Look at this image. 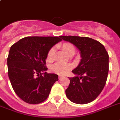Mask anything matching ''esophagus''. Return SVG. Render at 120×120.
I'll return each instance as SVG.
<instances>
[{"label": "esophagus", "mask_w": 120, "mask_h": 120, "mask_svg": "<svg viewBox=\"0 0 120 120\" xmlns=\"http://www.w3.org/2000/svg\"><path fill=\"white\" fill-rule=\"evenodd\" d=\"M63 77L62 76H59V77H58V79H59V80H61L62 79H63Z\"/></svg>", "instance_id": "34e87169"}]
</instances>
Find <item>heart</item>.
Masks as SVG:
<instances>
[{
  "mask_svg": "<svg viewBox=\"0 0 120 120\" xmlns=\"http://www.w3.org/2000/svg\"><path fill=\"white\" fill-rule=\"evenodd\" d=\"M64 50L65 52L68 55L70 53L72 52H75V48L71 43H65L62 45ZM55 52L54 48L52 49L49 50V53H48V59L49 60H52L53 56ZM71 65L70 64L64 63V62H57L55 63L52 66V70L53 71H54L55 73L60 74V75H64L67 73L68 71H69L71 69Z\"/></svg>",
  "mask_w": 120,
  "mask_h": 120,
  "instance_id": "heart-1",
  "label": "heart"
}]
</instances>
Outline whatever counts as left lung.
<instances>
[{
    "label": "left lung",
    "mask_w": 120,
    "mask_h": 120,
    "mask_svg": "<svg viewBox=\"0 0 120 120\" xmlns=\"http://www.w3.org/2000/svg\"><path fill=\"white\" fill-rule=\"evenodd\" d=\"M61 40L72 43L80 52L81 60L72 70L75 76L70 79L65 90L70 100L83 105L97 98L106 84L109 70V56L99 41L86 37L60 36Z\"/></svg>",
    "instance_id": "8db88e82"
}]
</instances>
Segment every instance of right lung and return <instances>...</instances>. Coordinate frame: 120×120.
Segmentation results:
<instances>
[{
  "label": "right lung",
  "instance_id": "1",
  "mask_svg": "<svg viewBox=\"0 0 120 120\" xmlns=\"http://www.w3.org/2000/svg\"><path fill=\"white\" fill-rule=\"evenodd\" d=\"M62 41L58 37H27L10 47L8 75L17 96L29 104H38L49 97L58 76L47 73L45 67L49 50Z\"/></svg>",
  "mask_w": 120,
  "mask_h": 120
}]
</instances>
